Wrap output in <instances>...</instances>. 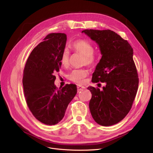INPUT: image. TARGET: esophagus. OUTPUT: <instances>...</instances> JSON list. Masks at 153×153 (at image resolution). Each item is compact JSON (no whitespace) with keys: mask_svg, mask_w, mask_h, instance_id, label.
Masks as SVG:
<instances>
[{"mask_svg":"<svg viewBox=\"0 0 153 153\" xmlns=\"http://www.w3.org/2000/svg\"><path fill=\"white\" fill-rule=\"evenodd\" d=\"M85 87L84 86H81V85H78L77 86V92H79L81 91H82L83 89H84Z\"/></svg>","mask_w":153,"mask_h":153,"instance_id":"obj_1","label":"esophagus"}]
</instances>
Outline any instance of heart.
Returning a JSON list of instances; mask_svg holds the SVG:
<instances>
[{
    "instance_id": "heart-1",
    "label": "heart",
    "mask_w": 153,
    "mask_h": 153,
    "mask_svg": "<svg viewBox=\"0 0 153 153\" xmlns=\"http://www.w3.org/2000/svg\"><path fill=\"white\" fill-rule=\"evenodd\" d=\"M72 49L76 53L84 56L83 63L92 66L97 62L98 56L94 52V46L89 42L84 39H77L72 43ZM61 64L64 67H68L69 63V53L68 50H64L61 54ZM89 74V71L85 69H76L69 74L71 81L78 84H82L84 79Z\"/></svg>"
}]
</instances>
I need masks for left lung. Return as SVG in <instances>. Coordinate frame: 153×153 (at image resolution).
I'll return each mask as SVG.
<instances>
[{"instance_id":"obj_1","label":"left lung","mask_w":153,"mask_h":153,"mask_svg":"<svg viewBox=\"0 0 153 153\" xmlns=\"http://www.w3.org/2000/svg\"><path fill=\"white\" fill-rule=\"evenodd\" d=\"M97 43L102 55L92 74V82H105L100 91L88 87L92 97L89 108L98 124L108 126L122 120L131 108L139 78L133 59V50L127 40L110 30H85Z\"/></svg>"}]
</instances>
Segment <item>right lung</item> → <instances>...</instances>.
<instances>
[{
    "label": "right lung",
    "instance_id": "right-lung-1",
    "mask_svg": "<svg viewBox=\"0 0 153 153\" xmlns=\"http://www.w3.org/2000/svg\"><path fill=\"white\" fill-rule=\"evenodd\" d=\"M30 53L23 70L22 83L27 105L33 115L45 125H54L63 118L77 93L75 84L59 89L54 74L61 68V57L67 41L65 33L48 34Z\"/></svg>",
    "mask_w": 153,
    "mask_h": 153
}]
</instances>
